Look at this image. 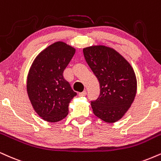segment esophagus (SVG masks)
I'll list each match as a JSON object with an SVG mask.
<instances>
[{
	"label": "esophagus",
	"instance_id": "34e87169",
	"mask_svg": "<svg viewBox=\"0 0 161 161\" xmlns=\"http://www.w3.org/2000/svg\"><path fill=\"white\" fill-rule=\"evenodd\" d=\"M86 94H87V92H86V91H84V92L79 93V97H84V96L86 95Z\"/></svg>",
	"mask_w": 161,
	"mask_h": 161
}]
</instances>
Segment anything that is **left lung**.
<instances>
[{"label": "left lung", "mask_w": 161, "mask_h": 161, "mask_svg": "<svg viewBox=\"0 0 161 161\" xmlns=\"http://www.w3.org/2000/svg\"><path fill=\"white\" fill-rule=\"evenodd\" d=\"M83 53L100 83L99 97L91 102L93 112L106 122H115L130 107L136 96L134 71L119 52L109 47L93 46L83 49Z\"/></svg>", "instance_id": "1"}]
</instances>
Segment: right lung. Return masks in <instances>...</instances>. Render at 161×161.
<instances>
[{"label": "right lung", "instance_id": "1", "mask_svg": "<svg viewBox=\"0 0 161 161\" xmlns=\"http://www.w3.org/2000/svg\"><path fill=\"white\" fill-rule=\"evenodd\" d=\"M75 52L65 42H56L39 54L29 70V99L39 116L49 122L64 119L69 103L77 94L63 75Z\"/></svg>", "mask_w": 161, "mask_h": 161}]
</instances>
